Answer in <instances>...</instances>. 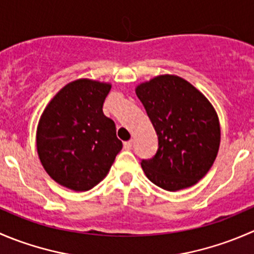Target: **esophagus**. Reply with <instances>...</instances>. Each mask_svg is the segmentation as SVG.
<instances>
[{"label": "esophagus", "instance_id": "obj_1", "mask_svg": "<svg viewBox=\"0 0 254 254\" xmlns=\"http://www.w3.org/2000/svg\"><path fill=\"white\" fill-rule=\"evenodd\" d=\"M131 147H132V141H131V140H130V141H125L124 142V148H125V150H131Z\"/></svg>", "mask_w": 254, "mask_h": 254}]
</instances>
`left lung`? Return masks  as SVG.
Here are the masks:
<instances>
[{
    "instance_id": "obj_1",
    "label": "left lung",
    "mask_w": 254,
    "mask_h": 254,
    "mask_svg": "<svg viewBox=\"0 0 254 254\" xmlns=\"http://www.w3.org/2000/svg\"><path fill=\"white\" fill-rule=\"evenodd\" d=\"M136 96L158 137V150L142 160L146 177L165 190L198 183L219 152V117L209 99L184 78L160 75L140 83Z\"/></svg>"
}]
</instances>
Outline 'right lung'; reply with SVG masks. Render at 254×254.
Segmentation results:
<instances>
[{"instance_id":"obj_1","label":"right lung","mask_w":254,"mask_h":254,"mask_svg":"<svg viewBox=\"0 0 254 254\" xmlns=\"http://www.w3.org/2000/svg\"><path fill=\"white\" fill-rule=\"evenodd\" d=\"M111 83L79 78L70 82L45 107L37 127V151L56 183L86 191L108 175L123 143L103 113Z\"/></svg>"}]
</instances>
